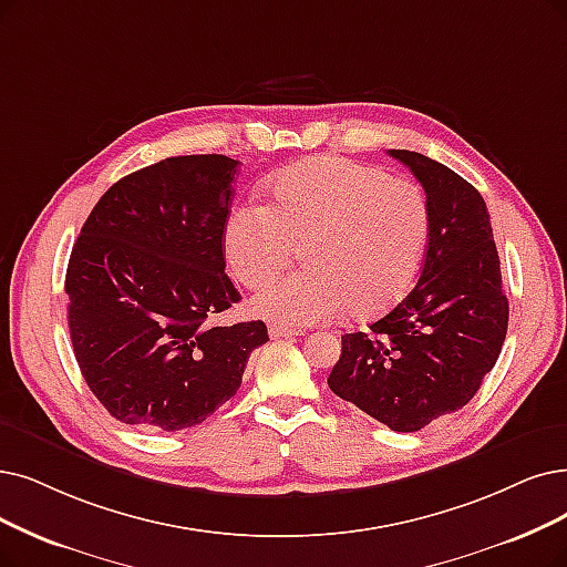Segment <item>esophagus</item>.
<instances>
[{
  "instance_id": "34e87169",
  "label": "esophagus",
  "mask_w": 567,
  "mask_h": 567,
  "mask_svg": "<svg viewBox=\"0 0 567 567\" xmlns=\"http://www.w3.org/2000/svg\"><path fill=\"white\" fill-rule=\"evenodd\" d=\"M298 334H300L298 328H286V326H277V323L269 326V337H275V339H281V337H298Z\"/></svg>"
}]
</instances>
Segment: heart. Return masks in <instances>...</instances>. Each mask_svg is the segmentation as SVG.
<instances>
[{
  "mask_svg": "<svg viewBox=\"0 0 567 567\" xmlns=\"http://www.w3.org/2000/svg\"><path fill=\"white\" fill-rule=\"evenodd\" d=\"M271 207L244 202L223 228V254L237 281L256 288L302 246L307 271L269 281L251 311L286 328L347 313L368 321L389 311L416 279L427 233L425 193L410 181L347 157L319 155L271 181Z\"/></svg>",
  "mask_w": 567,
  "mask_h": 567,
  "instance_id": "b5f03b06",
  "label": "heart"
}]
</instances>
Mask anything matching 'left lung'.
<instances>
[{
	"label": "left lung",
	"instance_id": "left-lung-1",
	"mask_svg": "<svg viewBox=\"0 0 567 567\" xmlns=\"http://www.w3.org/2000/svg\"><path fill=\"white\" fill-rule=\"evenodd\" d=\"M389 155L412 169L427 197L423 269L368 332L342 337L328 386L395 433H416L480 391L501 355L509 302L480 190L421 153Z\"/></svg>",
	"mask_w": 567,
	"mask_h": 567
}]
</instances>
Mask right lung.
Wrapping results in <instances>:
<instances>
[{"label":"right lung","instance_id":"right-lung-1","mask_svg":"<svg viewBox=\"0 0 567 567\" xmlns=\"http://www.w3.org/2000/svg\"><path fill=\"white\" fill-rule=\"evenodd\" d=\"M237 161L178 155L116 181L66 265V321L87 389L127 425L174 433L212 416L241 383L262 321L212 326L241 300L223 228Z\"/></svg>","mask_w":567,"mask_h":567}]
</instances>
